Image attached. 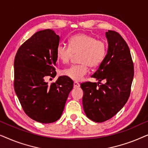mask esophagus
<instances>
[{"mask_svg": "<svg viewBox=\"0 0 148 148\" xmlns=\"http://www.w3.org/2000/svg\"><path fill=\"white\" fill-rule=\"evenodd\" d=\"M73 87H74L75 88H79V87H80V84H79V83H77V82H75L73 83Z\"/></svg>", "mask_w": 148, "mask_h": 148, "instance_id": "esophagus-1", "label": "esophagus"}]
</instances>
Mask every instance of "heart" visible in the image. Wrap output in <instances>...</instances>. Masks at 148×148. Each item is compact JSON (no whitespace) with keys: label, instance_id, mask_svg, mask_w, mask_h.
<instances>
[{"label":"heart","instance_id":"1","mask_svg":"<svg viewBox=\"0 0 148 148\" xmlns=\"http://www.w3.org/2000/svg\"><path fill=\"white\" fill-rule=\"evenodd\" d=\"M69 46L60 44L56 48V57L63 64L70 61L74 54H78L77 62L79 63L71 66L62 71L63 75L78 82L88 73V66L91 68L98 66L104 59L107 46L103 40H96L92 36L81 33L71 37Z\"/></svg>","mask_w":148,"mask_h":148}]
</instances>
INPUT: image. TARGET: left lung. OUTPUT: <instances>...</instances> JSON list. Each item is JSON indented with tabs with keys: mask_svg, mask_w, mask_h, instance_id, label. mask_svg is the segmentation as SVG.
Listing matches in <instances>:
<instances>
[{
	"mask_svg": "<svg viewBox=\"0 0 148 148\" xmlns=\"http://www.w3.org/2000/svg\"><path fill=\"white\" fill-rule=\"evenodd\" d=\"M107 54L92 77L98 83L81 84L84 91L83 106L86 116L96 123L114 116L125 106L130 96L134 68L130 50L120 34L106 32ZM103 80L104 84L100 82Z\"/></svg>",
	"mask_w": 148,
	"mask_h": 148,
	"instance_id": "left-lung-1",
	"label": "left lung"
}]
</instances>
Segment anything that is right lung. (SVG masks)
Instances as JSON below:
<instances>
[{
	"instance_id": "right-lung-1",
	"label": "right lung",
	"mask_w": 148,
	"mask_h": 148,
	"mask_svg": "<svg viewBox=\"0 0 148 148\" xmlns=\"http://www.w3.org/2000/svg\"><path fill=\"white\" fill-rule=\"evenodd\" d=\"M60 37L53 30L39 31L24 42L14 60V89L24 112L33 120L51 123L63 112L73 82L60 76L48 85L46 77L56 75V48Z\"/></svg>"
}]
</instances>
